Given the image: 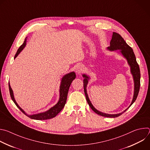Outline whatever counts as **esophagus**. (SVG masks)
Returning <instances> with one entry per match:
<instances>
[{
    "label": "esophagus",
    "instance_id": "34e87169",
    "mask_svg": "<svg viewBox=\"0 0 150 150\" xmlns=\"http://www.w3.org/2000/svg\"><path fill=\"white\" fill-rule=\"evenodd\" d=\"M82 70H83V67L81 66H79L76 69V72L78 74H80V73L82 72Z\"/></svg>",
    "mask_w": 150,
    "mask_h": 150
}]
</instances>
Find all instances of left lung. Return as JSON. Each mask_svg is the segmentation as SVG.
Wrapping results in <instances>:
<instances>
[{"mask_svg":"<svg viewBox=\"0 0 150 150\" xmlns=\"http://www.w3.org/2000/svg\"><path fill=\"white\" fill-rule=\"evenodd\" d=\"M110 44V45L109 47H108V49H109L110 51L119 50V52L122 53L123 57L126 59L128 64H129V65L131 67V72L133 76L134 81V97H133L132 103L130 104V105L128 107V108H127L125 110H124L122 113H120L118 114H114V115L104 113L103 112H101L97 110L91 103L87 93L86 88L87 86L90 77L85 74H83L82 76L84 78L83 81V90H84L85 97H86L87 103H88L91 109L96 113L98 114V115H100L104 117H116L120 116L125 112H126V110H127L128 109H129L131 106V105L136 100L137 96L138 95L139 88H140L141 74H140L139 67L137 62L136 57L132 49L126 43V41L124 40V39L122 37V36L120 34H119L117 33L113 32Z\"/></svg>","mask_w":150,"mask_h":150,"instance_id":"obj_1","label":"left lung"}]
</instances>
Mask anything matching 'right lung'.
<instances>
[{"label":"right lung","mask_w":150,"mask_h":150,"mask_svg":"<svg viewBox=\"0 0 150 150\" xmlns=\"http://www.w3.org/2000/svg\"><path fill=\"white\" fill-rule=\"evenodd\" d=\"M26 42H27V37L25 39V41H24V43L18 49L17 52L15 55L14 59H15L18 56V55L20 53V52L24 49V48L26 45ZM75 77H76V75L74 72H70L65 75H64L62 77L61 83H60V97L56 105H54L53 107H52V108H51L49 110L43 113H40L35 114L33 115H27L22 109L20 108L19 105L16 102L14 98L13 91L10 86V83L9 82V89L10 96L11 97L12 101L14 102L15 105L18 107V108H19V109L21 112H22L24 114H25L26 116H27L28 117L33 119L40 120L50 119L53 117H54L64 108V106H65L67 102L68 93L69 88L70 87V85L72 81L75 78Z\"/></svg>","instance_id":"1"}]
</instances>
